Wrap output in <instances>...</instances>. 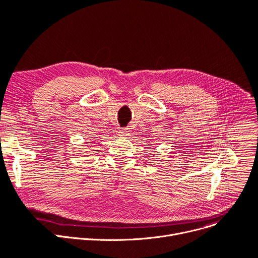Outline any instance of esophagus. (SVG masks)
I'll list each match as a JSON object with an SVG mask.
<instances>
[{
  "mask_svg": "<svg viewBox=\"0 0 258 258\" xmlns=\"http://www.w3.org/2000/svg\"><path fill=\"white\" fill-rule=\"evenodd\" d=\"M130 134L131 133H130L128 128H123V130L120 131V135H121V136H123V137H128Z\"/></svg>",
  "mask_w": 258,
  "mask_h": 258,
  "instance_id": "esophagus-1",
  "label": "esophagus"
}]
</instances>
